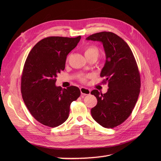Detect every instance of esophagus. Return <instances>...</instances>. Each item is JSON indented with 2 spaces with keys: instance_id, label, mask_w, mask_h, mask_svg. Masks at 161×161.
Returning <instances> with one entry per match:
<instances>
[{
  "instance_id": "obj_1",
  "label": "esophagus",
  "mask_w": 161,
  "mask_h": 161,
  "mask_svg": "<svg viewBox=\"0 0 161 161\" xmlns=\"http://www.w3.org/2000/svg\"><path fill=\"white\" fill-rule=\"evenodd\" d=\"M80 92L82 95H89L91 93V90L85 88V87H80Z\"/></svg>"
}]
</instances>
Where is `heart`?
I'll list each match as a JSON object with an SVG mask.
<instances>
[{"label": "heart", "instance_id": "obj_1", "mask_svg": "<svg viewBox=\"0 0 161 161\" xmlns=\"http://www.w3.org/2000/svg\"><path fill=\"white\" fill-rule=\"evenodd\" d=\"M84 53H85V56L86 58H89L91 56H94L96 58H97L98 57L99 54V49L95 46H88L85 47V49L84 50ZM80 79L84 81L85 80V77H81Z\"/></svg>", "mask_w": 161, "mask_h": 161}]
</instances>
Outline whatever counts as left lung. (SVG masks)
I'll list each match as a JSON object with an SVG mask.
<instances>
[{"instance_id": "8db88e82", "label": "left lung", "mask_w": 161, "mask_h": 161, "mask_svg": "<svg viewBox=\"0 0 161 161\" xmlns=\"http://www.w3.org/2000/svg\"><path fill=\"white\" fill-rule=\"evenodd\" d=\"M86 40L103 43L106 60L100 76L109 87L104 94L96 89L91 92L97 99L91 115L103 127L115 128L128 119L137 102L140 89L137 63L127 43L114 33H97Z\"/></svg>"}]
</instances>
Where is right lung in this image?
Segmentation results:
<instances>
[{
	"label": "right lung",
	"instance_id": "add662e5",
	"mask_svg": "<svg viewBox=\"0 0 161 161\" xmlns=\"http://www.w3.org/2000/svg\"><path fill=\"white\" fill-rule=\"evenodd\" d=\"M75 38L52 36L33 46L24 64L21 91L30 114L39 122L50 128L68 119L70 105L80 95L75 86H56L57 75L65 69L66 56L79 42Z\"/></svg>",
	"mask_w": 161,
	"mask_h": 161
}]
</instances>
